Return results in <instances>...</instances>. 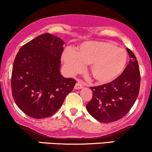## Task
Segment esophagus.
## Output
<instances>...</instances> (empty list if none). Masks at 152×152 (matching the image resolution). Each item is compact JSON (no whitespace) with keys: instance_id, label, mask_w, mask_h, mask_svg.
Masks as SVG:
<instances>
[{"instance_id":"1","label":"esophagus","mask_w":152,"mask_h":152,"mask_svg":"<svg viewBox=\"0 0 152 152\" xmlns=\"http://www.w3.org/2000/svg\"><path fill=\"white\" fill-rule=\"evenodd\" d=\"M83 86V83L82 82V81L78 80L77 83L75 84V89H77V90L80 89Z\"/></svg>"}]
</instances>
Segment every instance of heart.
Returning <instances> with one entry per match:
<instances>
[{
    "mask_svg": "<svg viewBox=\"0 0 152 152\" xmlns=\"http://www.w3.org/2000/svg\"><path fill=\"white\" fill-rule=\"evenodd\" d=\"M66 71L75 75L90 64L89 72L97 83L105 84L115 80L125 69L126 51L115 44L103 41L84 42L76 51L66 49L61 56Z\"/></svg>",
    "mask_w": 152,
    "mask_h": 152,
    "instance_id": "heart-1",
    "label": "heart"
}]
</instances>
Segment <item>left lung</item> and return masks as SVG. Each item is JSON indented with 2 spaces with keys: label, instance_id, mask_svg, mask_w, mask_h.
Listing matches in <instances>:
<instances>
[{
  "label": "left lung",
  "instance_id": "8db88e82",
  "mask_svg": "<svg viewBox=\"0 0 152 152\" xmlns=\"http://www.w3.org/2000/svg\"><path fill=\"white\" fill-rule=\"evenodd\" d=\"M130 60L122 73L115 80L91 87L93 97L86 105L89 114L98 121L109 123L128 113L139 94L141 75L134 53L127 48Z\"/></svg>",
  "mask_w": 152,
  "mask_h": 152
}]
</instances>
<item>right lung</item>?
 <instances>
[{
    "instance_id": "right-lung-1",
    "label": "right lung",
    "mask_w": 152,
    "mask_h": 152,
    "mask_svg": "<svg viewBox=\"0 0 152 152\" xmlns=\"http://www.w3.org/2000/svg\"><path fill=\"white\" fill-rule=\"evenodd\" d=\"M64 42L50 33L39 35L21 47L14 59L11 92L16 104L35 119L56 113L76 80L60 72Z\"/></svg>"
}]
</instances>
